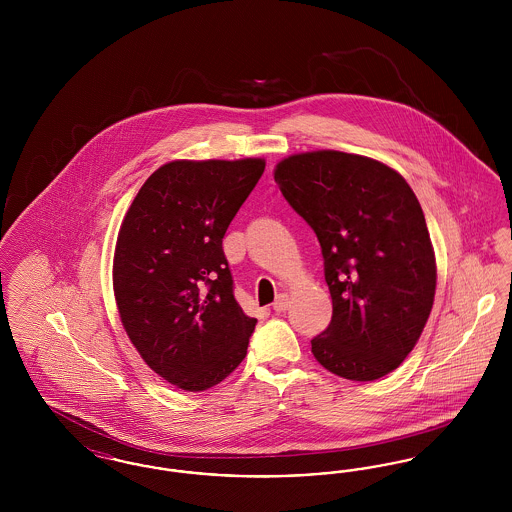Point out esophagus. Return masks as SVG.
<instances>
[{"label":"esophagus","instance_id":"obj_1","mask_svg":"<svg viewBox=\"0 0 512 512\" xmlns=\"http://www.w3.org/2000/svg\"><path fill=\"white\" fill-rule=\"evenodd\" d=\"M288 295L286 293H280L276 299H274V303H272V309L276 311V313H284L286 309H288Z\"/></svg>","mask_w":512,"mask_h":512}]
</instances>
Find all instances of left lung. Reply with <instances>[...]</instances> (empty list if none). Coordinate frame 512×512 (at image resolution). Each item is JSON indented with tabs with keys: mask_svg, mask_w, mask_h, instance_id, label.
<instances>
[{
	"mask_svg": "<svg viewBox=\"0 0 512 512\" xmlns=\"http://www.w3.org/2000/svg\"><path fill=\"white\" fill-rule=\"evenodd\" d=\"M274 180L317 234L332 320L311 351L332 374L370 382L405 361L430 317L436 259L422 207L399 172L341 151L299 153Z\"/></svg>",
	"mask_w": 512,
	"mask_h": 512,
	"instance_id": "obj_1",
	"label": "left lung"
}]
</instances>
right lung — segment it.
<instances>
[{"instance_id":"add662e5","label":"right lung","mask_w":512,"mask_h":512,"mask_svg":"<svg viewBox=\"0 0 512 512\" xmlns=\"http://www.w3.org/2000/svg\"><path fill=\"white\" fill-rule=\"evenodd\" d=\"M263 171V159L172 161L122 220L113 263L122 326L180 390L213 388L244 361L257 318L234 297L222 238Z\"/></svg>"}]
</instances>
